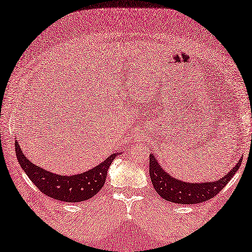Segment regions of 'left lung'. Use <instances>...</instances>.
Returning <instances> with one entry per match:
<instances>
[{
    "label": "left lung",
    "instance_id": "left-lung-1",
    "mask_svg": "<svg viewBox=\"0 0 252 252\" xmlns=\"http://www.w3.org/2000/svg\"><path fill=\"white\" fill-rule=\"evenodd\" d=\"M242 162V157L237 165L223 176L222 178L214 182L187 183L178 178H175L162 168L155 154H151L149 158V176H151L153 186L161 198L175 204L193 205L200 204L211 199L230 182V179L239 169Z\"/></svg>",
    "mask_w": 252,
    "mask_h": 252
}]
</instances>
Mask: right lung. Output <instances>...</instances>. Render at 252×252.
Wrapping results in <instances>:
<instances>
[{
    "instance_id": "add662e5",
    "label": "right lung",
    "mask_w": 252,
    "mask_h": 252,
    "mask_svg": "<svg viewBox=\"0 0 252 252\" xmlns=\"http://www.w3.org/2000/svg\"><path fill=\"white\" fill-rule=\"evenodd\" d=\"M15 153L21 167L35 186L47 197L65 202H81L94 197L103 188L109 166L119 155L113 153L103 162L85 173L64 176L51 173L31 162L17 140H15Z\"/></svg>"
}]
</instances>
